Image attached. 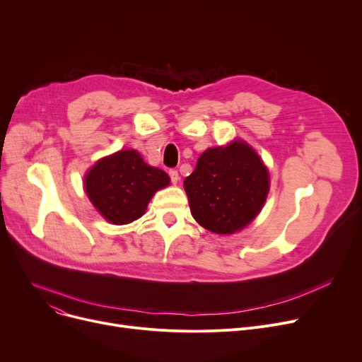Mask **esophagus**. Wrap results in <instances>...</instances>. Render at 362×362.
Returning a JSON list of instances; mask_svg holds the SVG:
<instances>
[{
    "label": "esophagus",
    "instance_id": "esophagus-1",
    "mask_svg": "<svg viewBox=\"0 0 362 362\" xmlns=\"http://www.w3.org/2000/svg\"><path fill=\"white\" fill-rule=\"evenodd\" d=\"M168 176H170V180H171V183H177L179 182V173H177V170H170L168 171Z\"/></svg>",
    "mask_w": 362,
    "mask_h": 362
}]
</instances>
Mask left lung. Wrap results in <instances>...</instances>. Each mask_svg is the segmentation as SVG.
Instances as JSON below:
<instances>
[{
    "instance_id": "1",
    "label": "left lung",
    "mask_w": 362,
    "mask_h": 362,
    "mask_svg": "<svg viewBox=\"0 0 362 362\" xmlns=\"http://www.w3.org/2000/svg\"><path fill=\"white\" fill-rule=\"evenodd\" d=\"M194 218L206 230L227 235L250 224L269 194V171L243 142L210 148L183 182Z\"/></svg>"
}]
</instances>
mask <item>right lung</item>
Returning a JSON list of instances; mask_svg holds the SVG:
<instances>
[{"instance_id": "1", "label": "right lung", "mask_w": 362, "mask_h": 362, "mask_svg": "<svg viewBox=\"0 0 362 362\" xmlns=\"http://www.w3.org/2000/svg\"><path fill=\"white\" fill-rule=\"evenodd\" d=\"M168 183L165 171L148 165L138 151L129 149L95 164L85 179V191L105 220L127 224L138 220L152 195Z\"/></svg>"}]
</instances>
